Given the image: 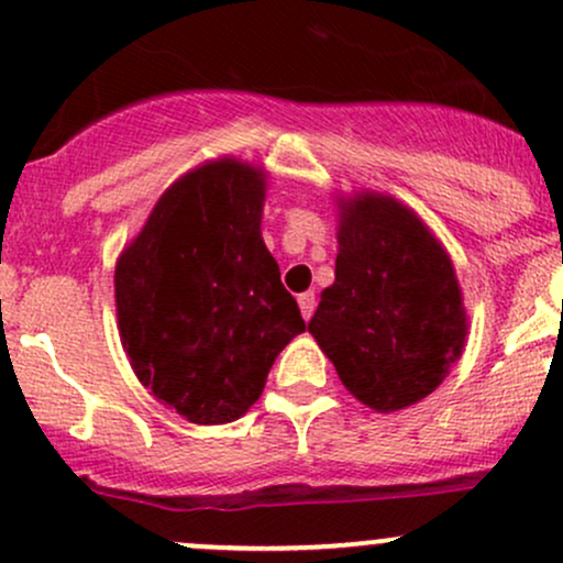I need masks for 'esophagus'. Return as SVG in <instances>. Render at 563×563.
<instances>
[{
	"mask_svg": "<svg viewBox=\"0 0 563 563\" xmlns=\"http://www.w3.org/2000/svg\"><path fill=\"white\" fill-rule=\"evenodd\" d=\"M314 307H318V299H314L312 290H307V294L299 296V309L303 314V320H309L314 314Z\"/></svg>",
	"mask_w": 563,
	"mask_h": 563,
	"instance_id": "1",
	"label": "esophagus"
}]
</instances>
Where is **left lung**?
<instances>
[{
    "instance_id": "8db88e82",
    "label": "left lung",
    "mask_w": 563,
    "mask_h": 563,
    "mask_svg": "<svg viewBox=\"0 0 563 563\" xmlns=\"http://www.w3.org/2000/svg\"><path fill=\"white\" fill-rule=\"evenodd\" d=\"M309 333L360 402L389 412L416 405L448 376L466 339L455 269L423 222L394 198L344 206L335 283Z\"/></svg>"
}]
</instances>
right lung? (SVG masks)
Wrapping results in <instances>:
<instances>
[{
  "label": "right lung",
  "mask_w": 563,
  "mask_h": 563,
  "mask_svg": "<svg viewBox=\"0 0 563 563\" xmlns=\"http://www.w3.org/2000/svg\"><path fill=\"white\" fill-rule=\"evenodd\" d=\"M262 172L224 158L174 183L115 264L134 373L192 423H230L260 399L299 303L262 241Z\"/></svg>",
  "instance_id": "add662e5"
}]
</instances>
